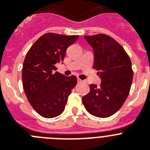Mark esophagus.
<instances>
[{
  "mask_svg": "<svg viewBox=\"0 0 150 150\" xmlns=\"http://www.w3.org/2000/svg\"><path fill=\"white\" fill-rule=\"evenodd\" d=\"M82 80H81V79H79V78H78V82L79 83H81V82H82Z\"/></svg>",
  "mask_w": 150,
  "mask_h": 150,
  "instance_id": "34e87169",
  "label": "esophagus"
}]
</instances>
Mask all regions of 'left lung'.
I'll return each instance as SVG.
<instances>
[{"instance_id": "8db88e82", "label": "left lung", "mask_w": 150, "mask_h": 150, "mask_svg": "<svg viewBox=\"0 0 150 150\" xmlns=\"http://www.w3.org/2000/svg\"><path fill=\"white\" fill-rule=\"evenodd\" d=\"M92 47L94 69L98 70L100 85H90L82 98L87 111L98 117H108L117 111L127 98L133 72L129 57L115 40L105 34L85 36Z\"/></svg>"}]
</instances>
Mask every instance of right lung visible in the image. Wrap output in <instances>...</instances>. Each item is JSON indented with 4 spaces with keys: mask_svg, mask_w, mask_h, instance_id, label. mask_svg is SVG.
Listing matches in <instances>:
<instances>
[{
    "mask_svg": "<svg viewBox=\"0 0 150 150\" xmlns=\"http://www.w3.org/2000/svg\"><path fill=\"white\" fill-rule=\"evenodd\" d=\"M78 38L79 36L49 33L36 40L26 53L23 65V86L31 106L43 117L60 115L77 84L75 75L67 77L55 71V65L62 63L67 48Z\"/></svg>",
    "mask_w": 150,
    "mask_h": 150,
    "instance_id": "add662e5",
    "label": "right lung"
}]
</instances>
